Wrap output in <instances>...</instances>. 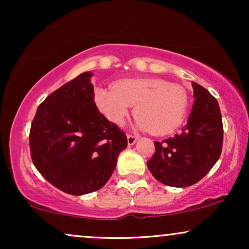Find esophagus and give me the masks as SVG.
<instances>
[{"instance_id": "34e87169", "label": "esophagus", "mask_w": 249, "mask_h": 249, "mask_svg": "<svg viewBox=\"0 0 249 249\" xmlns=\"http://www.w3.org/2000/svg\"><path fill=\"white\" fill-rule=\"evenodd\" d=\"M137 141H138V136H134V134H127V144L128 145H133Z\"/></svg>"}]
</instances>
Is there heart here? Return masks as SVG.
<instances>
[{
	"mask_svg": "<svg viewBox=\"0 0 249 249\" xmlns=\"http://www.w3.org/2000/svg\"><path fill=\"white\" fill-rule=\"evenodd\" d=\"M95 103L102 115L117 126L124 125L134 107L137 126L164 136L182 124L188 97L184 88L165 79L127 78L116 82L112 89H96Z\"/></svg>",
	"mask_w": 249,
	"mask_h": 249,
	"instance_id": "b5f03b06",
	"label": "heart"
}]
</instances>
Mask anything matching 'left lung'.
Wrapping results in <instances>:
<instances>
[{"label":"left lung","mask_w":249,"mask_h":249,"mask_svg":"<svg viewBox=\"0 0 249 249\" xmlns=\"http://www.w3.org/2000/svg\"><path fill=\"white\" fill-rule=\"evenodd\" d=\"M192 111L181 133L154 142L156 152L147 167L167 186L187 187L204 178L218 161L222 150L224 126L220 107L201 85L192 83Z\"/></svg>","instance_id":"left-lung-1"}]
</instances>
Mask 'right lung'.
<instances>
[{
  "label": "right lung",
  "mask_w": 249,
  "mask_h": 249,
  "mask_svg": "<svg viewBox=\"0 0 249 249\" xmlns=\"http://www.w3.org/2000/svg\"><path fill=\"white\" fill-rule=\"evenodd\" d=\"M91 72L65 83L39 104L29 142L34 165L51 185L72 196L99 190L127 146L125 133L95 104Z\"/></svg>",
  "instance_id": "1"
}]
</instances>
